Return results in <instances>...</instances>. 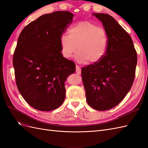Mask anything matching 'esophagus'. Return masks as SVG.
Masks as SVG:
<instances>
[{"label":"esophagus","mask_w":148,"mask_h":148,"mask_svg":"<svg viewBox=\"0 0 148 148\" xmlns=\"http://www.w3.org/2000/svg\"><path fill=\"white\" fill-rule=\"evenodd\" d=\"M76 73L79 75L81 73V69L78 65H76Z\"/></svg>","instance_id":"34e87169"}]
</instances>
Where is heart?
Masks as SVG:
<instances>
[{
	"mask_svg": "<svg viewBox=\"0 0 148 148\" xmlns=\"http://www.w3.org/2000/svg\"><path fill=\"white\" fill-rule=\"evenodd\" d=\"M69 35L60 38L61 52L65 59H70L78 49L76 59L79 62L97 63L105 56L109 44L106 29L89 20L79 21L69 30Z\"/></svg>",
	"mask_w": 148,
	"mask_h": 148,
	"instance_id": "b5f03b06",
	"label": "heart"
}]
</instances>
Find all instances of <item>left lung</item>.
Wrapping results in <instances>:
<instances>
[{
	"mask_svg": "<svg viewBox=\"0 0 148 148\" xmlns=\"http://www.w3.org/2000/svg\"><path fill=\"white\" fill-rule=\"evenodd\" d=\"M101 21L109 38L107 52L97 63L82 67L88 104L97 110H109L127 95L135 77L137 53L130 36L114 18L93 13Z\"/></svg>",
	"mask_w": 148,
	"mask_h": 148,
	"instance_id": "obj_1",
	"label": "left lung"
}]
</instances>
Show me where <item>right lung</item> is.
Returning <instances> with one entry per match:
<instances>
[{"mask_svg": "<svg viewBox=\"0 0 148 148\" xmlns=\"http://www.w3.org/2000/svg\"><path fill=\"white\" fill-rule=\"evenodd\" d=\"M68 11H56L26 26L18 39L13 65L21 95L33 108L56 109L65 97V82L75 64L61 53L60 38L72 22Z\"/></svg>", "mask_w": 148, "mask_h": 148, "instance_id": "1", "label": "right lung"}]
</instances>
